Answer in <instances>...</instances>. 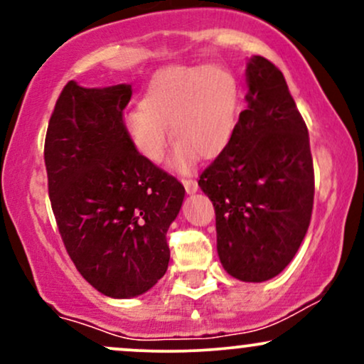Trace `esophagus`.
Segmentation results:
<instances>
[{
    "mask_svg": "<svg viewBox=\"0 0 364 364\" xmlns=\"http://www.w3.org/2000/svg\"><path fill=\"white\" fill-rule=\"evenodd\" d=\"M183 185H185L186 193H195V191L198 190V183H196L195 179H191V178L183 179Z\"/></svg>",
    "mask_w": 364,
    "mask_h": 364,
    "instance_id": "obj_1",
    "label": "esophagus"
}]
</instances>
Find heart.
I'll list each match as a JSON object with an SVG mask.
<instances>
[{
  "label": "heart",
  "mask_w": 364,
  "mask_h": 364,
  "mask_svg": "<svg viewBox=\"0 0 364 364\" xmlns=\"http://www.w3.org/2000/svg\"><path fill=\"white\" fill-rule=\"evenodd\" d=\"M240 104V82L223 66H168L150 78L141 102L127 111L124 132L141 156L159 162L173 129L169 162L186 168L196 156L212 159L228 147Z\"/></svg>",
  "instance_id": "heart-1"
}]
</instances>
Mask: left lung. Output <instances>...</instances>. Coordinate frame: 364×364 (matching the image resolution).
I'll list each match as a JSON object with an SVG mask.
<instances>
[{"label": "left lung", "instance_id": "obj_1", "mask_svg": "<svg viewBox=\"0 0 364 364\" xmlns=\"http://www.w3.org/2000/svg\"><path fill=\"white\" fill-rule=\"evenodd\" d=\"M235 135L200 174L215 208L217 253L228 274L263 282L294 258L311 220L315 173L308 128L274 63L253 56Z\"/></svg>", "mask_w": 364, "mask_h": 364}]
</instances>
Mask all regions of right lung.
I'll return each mask as SVG.
<instances>
[{
  "instance_id": "add662e5",
  "label": "right lung",
  "mask_w": 364,
  "mask_h": 364,
  "mask_svg": "<svg viewBox=\"0 0 364 364\" xmlns=\"http://www.w3.org/2000/svg\"><path fill=\"white\" fill-rule=\"evenodd\" d=\"M132 85L85 89L70 80L44 144L49 200L66 252L111 298L144 294L168 270V229L185 186L133 147L123 111Z\"/></svg>"
}]
</instances>
